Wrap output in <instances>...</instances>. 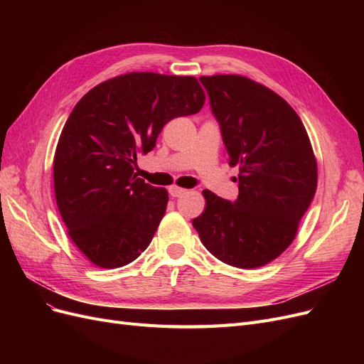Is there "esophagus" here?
Segmentation results:
<instances>
[{
  "label": "esophagus",
  "mask_w": 364,
  "mask_h": 364,
  "mask_svg": "<svg viewBox=\"0 0 364 364\" xmlns=\"http://www.w3.org/2000/svg\"><path fill=\"white\" fill-rule=\"evenodd\" d=\"M168 193H170L171 197H181L182 194L186 193V190H185V188H181V186L173 185V186H170V188H168Z\"/></svg>",
  "instance_id": "obj_1"
}]
</instances>
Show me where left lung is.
<instances>
[{
	"label": "left lung",
	"instance_id": "obj_1",
	"mask_svg": "<svg viewBox=\"0 0 364 364\" xmlns=\"http://www.w3.org/2000/svg\"><path fill=\"white\" fill-rule=\"evenodd\" d=\"M230 165H238L232 203L205 190L193 220L203 246L238 269L266 266L296 238L317 188L310 136L281 95L238 74L202 75Z\"/></svg>",
	"mask_w": 364,
	"mask_h": 364
}]
</instances>
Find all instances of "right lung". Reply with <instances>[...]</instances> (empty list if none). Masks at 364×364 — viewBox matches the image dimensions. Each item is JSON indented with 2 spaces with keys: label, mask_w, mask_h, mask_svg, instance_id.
<instances>
[{
  "label": "right lung",
  "mask_w": 364,
  "mask_h": 364,
  "mask_svg": "<svg viewBox=\"0 0 364 364\" xmlns=\"http://www.w3.org/2000/svg\"><path fill=\"white\" fill-rule=\"evenodd\" d=\"M203 103L193 75L126 73L74 106L54 153V194L70 238L94 266L123 267L147 249L168 193L136 178L134 165L170 119Z\"/></svg>",
  "instance_id": "add662e5"
}]
</instances>
